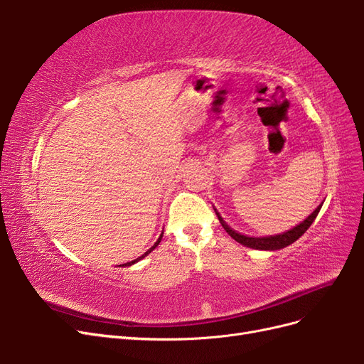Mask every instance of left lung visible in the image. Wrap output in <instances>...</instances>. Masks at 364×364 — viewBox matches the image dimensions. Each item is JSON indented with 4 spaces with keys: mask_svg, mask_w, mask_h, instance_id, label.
Instances as JSON below:
<instances>
[{
    "mask_svg": "<svg viewBox=\"0 0 364 364\" xmlns=\"http://www.w3.org/2000/svg\"><path fill=\"white\" fill-rule=\"evenodd\" d=\"M321 208H322V205H318L313 211V214L308 215L302 223H299L297 226H294L293 229L287 230V232H282L279 235H270V237H246V235H241V234L235 232L234 229H230L225 223V220L220 217V214L217 211H215V214L220 220V223H222V226L225 228L226 232L230 237H232L235 241H238L240 245H243L246 247H252V249H259V250H278V249L290 246L291 243H294L297 238L302 237L306 232V229L310 228L311 223L316 220L318 211H321Z\"/></svg>",
    "mask_w": 364,
    "mask_h": 364,
    "instance_id": "left-lung-1",
    "label": "left lung"
}]
</instances>
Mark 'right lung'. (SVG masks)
<instances>
[{
    "instance_id": "add662e5",
    "label": "right lung",
    "mask_w": 364,
    "mask_h": 364,
    "mask_svg": "<svg viewBox=\"0 0 364 364\" xmlns=\"http://www.w3.org/2000/svg\"><path fill=\"white\" fill-rule=\"evenodd\" d=\"M161 240H162V234H161V237L158 238V241H156V243H155V245H153V246H151V247H150V249H149V250H147V252L144 253V255H142V257H139V258H136V259H134V261H130V262H126V264H123V266H132V264H135V262H138L139 259H142V258H144V257H147V255H149V253H150V252H151L153 249H155V247H156V246H158V245L161 243Z\"/></svg>"
}]
</instances>
